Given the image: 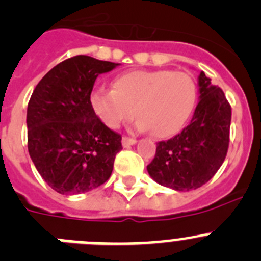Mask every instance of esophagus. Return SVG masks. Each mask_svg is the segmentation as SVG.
Instances as JSON below:
<instances>
[{"mask_svg": "<svg viewBox=\"0 0 261 261\" xmlns=\"http://www.w3.org/2000/svg\"><path fill=\"white\" fill-rule=\"evenodd\" d=\"M136 144V140L135 139H131V138H127V136H123L122 138V145L125 148L130 147V145H134Z\"/></svg>", "mask_w": 261, "mask_h": 261, "instance_id": "esophagus-1", "label": "esophagus"}]
</instances>
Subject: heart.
<instances>
[{
  "instance_id": "heart-1",
  "label": "heart",
  "mask_w": 261,
  "mask_h": 261,
  "mask_svg": "<svg viewBox=\"0 0 261 261\" xmlns=\"http://www.w3.org/2000/svg\"><path fill=\"white\" fill-rule=\"evenodd\" d=\"M196 103L192 75L169 69L131 70L114 80L113 90L96 89L91 94L92 109L107 127L118 128L136 113V130H153L157 138L179 133Z\"/></svg>"
}]
</instances>
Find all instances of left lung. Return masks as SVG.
<instances>
[{
  "mask_svg": "<svg viewBox=\"0 0 261 261\" xmlns=\"http://www.w3.org/2000/svg\"><path fill=\"white\" fill-rule=\"evenodd\" d=\"M198 94L189 125L167 142L158 143L147 166L155 182L177 192L206 184L223 165L229 145L232 109L223 90L201 72Z\"/></svg>",
  "mask_w": 261,
  "mask_h": 261,
  "instance_id": "8db88e82",
  "label": "left lung"
}]
</instances>
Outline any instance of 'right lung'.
Here are the masks:
<instances>
[{"label": "right lung", "instance_id": "right-lung-1", "mask_svg": "<svg viewBox=\"0 0 261 261\" xmlns=\"http://www.w3.org/2000/svg\"><path fill=\"white\" fill-rule=\"evenodd\" d=\"M118 63L86 55L64 60L38 82L27 109L28 152L38 174L60 194H79L109 179L121 135L91 107L97 75Z\"/></svg>", "mask_w": 261, "mask_h": 261}]
</instances>
